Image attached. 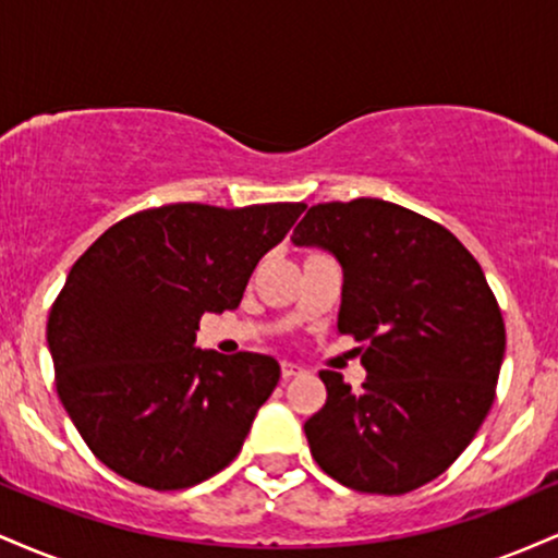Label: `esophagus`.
I'll return each instance as SVG.
<instances>
[{"instance_id":"34e87169","label":"esophagus","mask_w":558,"mask_h":558,"mask_svg":"<svg viewBox=\"0 0 558 558\" xmlns=\"http://www.w3.org/2000/svg\"><path fill=\"white\" fill-rule=\"evenodd\" d=\"M280 375H283V380H291V377L304 375V367L296 362H280Z\"/></svg>"}]
</instances>
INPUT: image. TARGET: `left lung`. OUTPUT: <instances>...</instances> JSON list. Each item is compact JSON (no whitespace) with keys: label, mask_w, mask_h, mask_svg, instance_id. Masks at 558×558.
Masks as SVG:
<instances>
[{"label":"left lung","mask_w":558,"mask_h":558,"mask_svg":"<svg viewBox=\"0 0 558 558\" xmlns=\"http://www.w3.org/2000/svg\"><path fill=\"white\" fill-rule=\"evenodd\" d=\"M293 246L343 270L338 330L364 343L360 393L323 369L304 422L315 462L362 493L401 496L459 459L488 414L506 330L483 267L444 226L383 198L310 207Z\"/></svg>","instance_id":"1"}]
</instances>
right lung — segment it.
I'll use <instances>...</instances> for the list:
<instances>
[{
    "label": "right lung",
    "instance_id": "obj_1",
    "mask_svg": "<svg viewBox=\"0 0 558 558\" xmlns=\"http://www.w3.org/2000/svg\"><path fill=\"white\" fill-rule=\"evenodd\" d=\"M304 209L168 204L120 220L75 262L47 343L62 407L101 464L178 490L233 462L280 364L196 349L198 319L241 304L257 262Z\"/></svg>",
    "mask_w": 558,
    "mask_h": 558
}]
</instances>
